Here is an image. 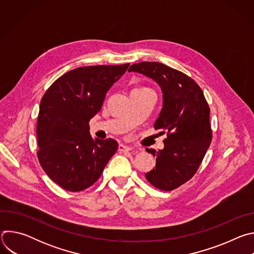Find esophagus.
<instances>
[{
    "mask_svg": "<svg viewBox=\"0 0 254 254\" xmlns=\"http://www.w3.org/2000/svg\"><path fill=\"white\" fill-rule=\"evenodd\" d=\"M131 150H132L131 147L126 146V144H124V143H120V146H119V151L120 152H129Z\"/></svg>",
    "mask_w": 254,
    "mask_h": 254,
    "instance_id": "34e87169",
    "label": "esophagus"
}]
</instances>
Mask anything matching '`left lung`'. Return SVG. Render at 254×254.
Here are the masks:
<instances>
[{
    "mask_svg": "<svg viewBox=\"0 0 254 254\" xmlns=\"http://www.w3.org/2000/svg\"><path fill=\"white\" fill-rule=\"evenodd\" d=\"M128 72L161 87L163 106L155 128L166 129L167 138L163 150L146 149L156 157V168L146 178L156 188L172 191L195 175L206 155L212 139L210 108L200 86L183 72L160 62L135 63Z\"/></svg>",
    "mask_w": 254,
    "mask_h": 254,
    "instance_id": "8db88e82",
    "label": "left lung"
}]
</instances>
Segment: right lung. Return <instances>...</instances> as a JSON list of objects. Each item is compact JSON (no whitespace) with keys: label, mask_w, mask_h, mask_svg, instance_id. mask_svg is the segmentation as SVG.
Here are the masks:
<instances>
[{"label":"right lung","mask_w":254,"mask_h":254,"mask_svg":"<svg viewBox=\"0 0 254 254\" xmlns=\"http://www.w3.org/2000/svg\"><path fill=\"white\" fill-rule=\"evenodd\" d=\"M128 66L75 68L54 81L43 95L37 155L48 177L63 189L78 192L93 185L116 154L117 140L93 138L88 123L100 112L106 92Z\"/></svg>","instance_id":"right-lung-1"}]
</instances>
